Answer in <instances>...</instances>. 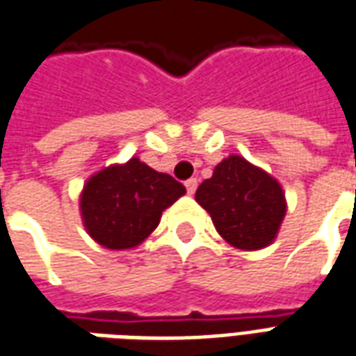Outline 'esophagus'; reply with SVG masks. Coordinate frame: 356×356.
Instances as JSON below:
<instances>
[{"label": "esophagus", "mask_w": 356, "mask_h": 356, "mask_svg": "<svg viewBox=\"0 0 356 356\" xmlns=\"http://www.w3.org/2000/svg\"><path fill=\"white\" fill-rule=\"evenodd\" d=\"M185 186H186V193L194 194L196 193V188H198V181H196V179H188V181L185 183Z\"/></svg>", "instance_id": "esophagus-1"}]
</instances>
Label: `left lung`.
Instances as JSON below:
<instances>
[{
	"mask_svg": "<svg viewBox=\"0 0 356 356\" xmlns=\"http://www.w3.org/2000/svg\"><path fill=\"white\" fill-rule=\"evenodd\" d=\"M194 198L208 211L221 238L244 252L273 244L288 209L282 185L238 154L217 163Z\"/></svg>",
	"mask_w": 356,
	"mask_h": 356,
	"instance_id": "left-lung-1",
	"label": "left lung"
}]
</instances>
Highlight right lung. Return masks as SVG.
<instances>
[{
    "label": "right lung",
    "mask_w": 356,
    "mask_h": 356,
    "mask_svg": "<svg viewBox=\"0 0 356 356\" xmlns=\"http://www.w3.org/2000/svg\"><path fill=\"white\" fill-rule=\"evenodd\" d=\"M185 193L171 175L133 156L124 163H110L86 181L80 194L81 221L102 248L131 250L152 234L163 209Z\"/></svg>",
    "instance_id": "1"
}]
</instances>
